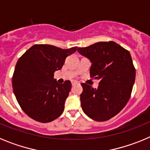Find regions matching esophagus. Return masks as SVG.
<instances>
[{
    "mask_svg": "<svg viewBox=\"0 0 150 150\" xmlns=\"http://www.w3.org/2000/svg\"><path fill=\"white\" fill-rule=\"evenodd\" d=\"M71 84H72V86H75V85L78 84V83H77V82H76V81H73V82H71Z\"/></svg>",
    "mask_w": 150,
    "mask_h": 150,
    "instance_id": "34e87169",
    "label": "esophagus"
}]
</instances>
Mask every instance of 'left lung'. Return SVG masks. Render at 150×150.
Masks as SVG:
<instances>
[{
    "instance_id": "8db88e82",
    "label": "left lung",
    "mask_w": 150,
    "mask_h": 150,
    "mask_svg": "<svg viewBox=\"0 0 150 150\" xmlns=\"http://www.w3.org/2000/svg\"><path fill=\"white\" fill-rule=\"evenodd\" d=\"M91 62L90 76L100 80L98 88L82 83L83 112L98 122L109 120L126 105L132 95L136 71L130 52L113 41L78 48Z\"/></svg>"
}]
</instances>
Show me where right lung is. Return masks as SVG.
<instances>
[{
  "instance_id": "add662e5",
  "label": "right lung",
  "mask_w": 150,
  "mask_h": 150,
  "mask_svg": "<svg viewBox=\"0 0 150 150\" xmlns=\"http://www.w3.org/2000/svg\"><path fill=\"white\" fill-rule=\"evenodd\" d=\"M76 50V46L63 50L52 45L35 44L18 59L12 85L18 104L29 117L46 123L62 115L71 83L66 80L59 84L54 73Z\"/></svg>"
}]
</instances>
